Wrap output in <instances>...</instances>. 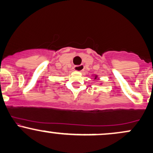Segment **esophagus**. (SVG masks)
Listing matches in <instances>:
<instances>
[{"label":"esophagus","mask_w":153,"mask_h":153,"mask_svg":"<svg viewBox=\"0 0 153 153\" xmlns=\"http://www.w3.org/2000/svg\"><path fill=\"white\" fill-rule=\"evenodd\" d=\"M74 70L77 72H81L84 70L83 65H75L74 67Z\"/></svg>","instance_id":"esophagus-1"}]
</instances>
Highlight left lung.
<instances>
[{
  "label": "left lung",
  "instance_id": "obj_1",
  "mask_svg": "<svg viewBox=\"0 0 153 153\" xmlns=\"http://www.w3.org/2000/svg\"><path fill=\"white\" fill-rule=\"evenodd\" d=\"M97 75H95V76H94V79H96V78H97Z\"/></svg>",
  "mask_w": 153,
  "mask_h": 153
}]
</instances>
